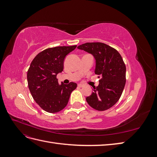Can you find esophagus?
<instances>
[{"label":"esophagus","instance_id":"1","mask_svg":"<svg viewBox=\"0 0 157 157\" xmlns=\"http://www.w3.org/2000/svg\"><path fill=\"white\" fill-rule=\"evenodd\" d=\"M78 86L79 87H80V88H82V87L84 86V84H78Z\"/></svg>","mask_w":157,"mask_h":157}]
</instances>
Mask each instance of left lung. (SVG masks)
<instances>
[{
    "instance_id": "left-lung-1",
    "label": "left lung",
    "mask_w": 157,
    "mask_h": 157,
    "mask_svg": "<svg viewBox=\"0 0 157 157\" xmlns=\"http://www.w3.org/2000/svg\"><path fill=\"white\" fill-rule=\"evenodd\" d=\"M77 48L94 56L95 73L101 77L86 101L96 110H107L120 99L126 84V65L122 56L116 49L102 42H86Z\"/></svg>"
}]
</instances>
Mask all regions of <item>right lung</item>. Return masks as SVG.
Segmentation results:
<instances>
[{"mask_svg":"<svg viewBox=\"0 0 157 157\" xmlns=\"http://www.w3.org/2000/svg\"><path fill=\"white\" fill-rule=\"evenodd\" d=\"M77 45L47 48L38 54L28 69V86L36 103L43 110L58 113L67 105L70 95L77 84H58L57 75L63 70L65 56Z\"/></svg>","mask_w":157,"mask_h":157,"instance_id":"1","label":"right lung"}]
</instances>
